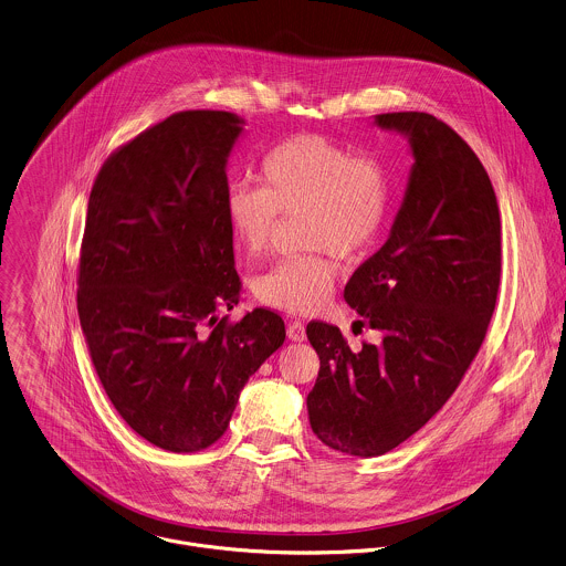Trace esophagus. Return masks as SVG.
I'll list each match as a JSON object with an SVG mask.
<instances>
[{
    "instance_id": "esophagus-1",
    "label": "esophagus",
    "mask_w": 566,
    "mask_h": 566,
    "mask_svg": "<svg viewBox=\"0 0 566 566\" xmlns=\"http://www.w3.org/2000/svg\"><path fill=\"white\" fill-rule=\"evenodd\" d=\"M286 335H289V339L291 340H306V328H304V324L302 322H291L289 324V328H286Z\"/></svg>"
}]
</instances>
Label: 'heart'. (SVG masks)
<instances>
[{"mask_svg":"<svg viewBox=\"0 0 566 566\" xmlns=\"http://www.w3.org/2000/svg\"><path fill=\"white\" fill-rule=\"evenodd\" d=\"M262 188L233 186L226 197L227 227L249 253H264L282 217L306 214V242L319 253L286 258L262 273L255 295L262 304L313 315L335 289V262L365 255L389 221L391 184L385 164L369 153H352L339 142L300 133L273 146L258 170Z\"/></svg>","mask_w":566,"mask_h":566,"instance_id":"b5f03b06","label":"heart"}]
</instances>
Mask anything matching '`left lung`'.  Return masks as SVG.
Returning a JSON list of instances; mask_svg holds the SVG:
<instances>
[{"label": "left lung", "instance_id": "obj_1", "mask_svg": "<svg viewBox=\"0 0 566 566\" xmlns=\"http://www.w3.org/2000/svg\"><path fill=\"white\" fill-rule=\"evenodd\" d=\"M409 139L413 166L387 242L345 286V302L378 331L352 352L339 328L306 335L319 376L306 398L315 436L354 457H378L420 431L476 356L501 280V217L472 148L436 115H374Z\"/></svg>", "mask_w": 566, "mask_h": 566}]
</instances>
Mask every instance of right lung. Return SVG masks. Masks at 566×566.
<instances>
[{"mask_svg": "<svg viewBox=\"0 0 566 566\" xmlns=\"http://www.w3.org/2000/svg\"><path fill=\"white\" fill-rule=\"evenodd\" d=\"M244 119L181 112L101 168L78 269V317L96 374L124 422L170 452L227 431L251 374L284 343L280 315L240 300L227 227V159Z\"/></svg>", "mask_w": 566, "mask_h": 566, "instance_id": "1", "label": "right lung"}]
</instances>
